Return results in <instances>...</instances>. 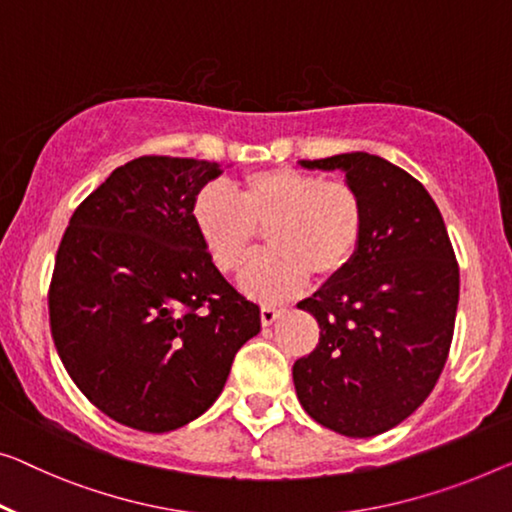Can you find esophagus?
Returning a JSON list of instances; mask_svg holds the SVG:
<instances>
[{
	"label": "esophagus",
	"mask_w": 512,
	"mask_h": 512,
	"mask_svg": "<svg viewBox=\"0 0 512 512\" xmlns=\"http://www.w3.org/2000/svg\"><path fill=\"white\" fill-rule=\"evenodd\" d=\"M259 317H262V326H271L280 317V310L271 308V305H264V308L259 310Z\"/></svg>",
	"instance_id": "esophagus-1"
}]
</instances>
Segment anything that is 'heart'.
Instances as JSON below:
<instances>
[{
	"mask_svg": "<svg viewBox=\"0 0 512 512\" xmlns=\"http://www.w3.org/2000/svg\"><path fill=\"white\" fill-rule=\"evenodd\" d=\"M193 227L211 262L236 273L266 230L271 250L250 259L241 289L276 303L305 285L308 273L333 280L354 264L363 241L365 211L345 181L296 167L248 172L236 197L220 186L202 188L193 202Z\"/></svg>",
	"mask_w": 512,
	"mask_h": 512,
	"instance_id": "1",
	"label": "heart"
}]
</instances>
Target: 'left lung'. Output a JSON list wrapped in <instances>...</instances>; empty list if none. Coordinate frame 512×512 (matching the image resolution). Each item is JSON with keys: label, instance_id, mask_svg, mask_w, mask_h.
<instances>
[{"label": "left lung", "instance_id": "left-lung-1", "mask_svg": "<svg viewBox=\"0 0 512 512\" xmlns=\"http://www.w3.org/2000/svg\"><path fill=\"white\" fill-rule=\"evenodd\" d=\"M340 170L363 202L354 264L299 303L319 345L294 363L301 407L345 437H375L421 407L451 349L460 269L430 193L402 167L352 151L301 160Z\"/></svg>", "mask_w": 512, "mask_h": 512}]
</instances>
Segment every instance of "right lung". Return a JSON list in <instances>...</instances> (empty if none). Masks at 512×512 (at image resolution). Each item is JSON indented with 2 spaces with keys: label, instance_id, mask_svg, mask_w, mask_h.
<instances>
[{
  "label": "right lung",
  "instance_id": "obj_1",
  "mask_svg": "<svg viewBox=\"0 0 512 512\" xmlns=\"http://www.w3.org/2000/svg\"><path fill=\"white\" fill-rule=\"evenodd\" d=\"M220 170L142 156L114 170L71 216L50 282V329L75 386L105 416L170 432L207 411L259 308L211 262L193 202Z\"/></svg>",
  "mask_w": 512,
  "mask_h": 512
}]
</instances>
